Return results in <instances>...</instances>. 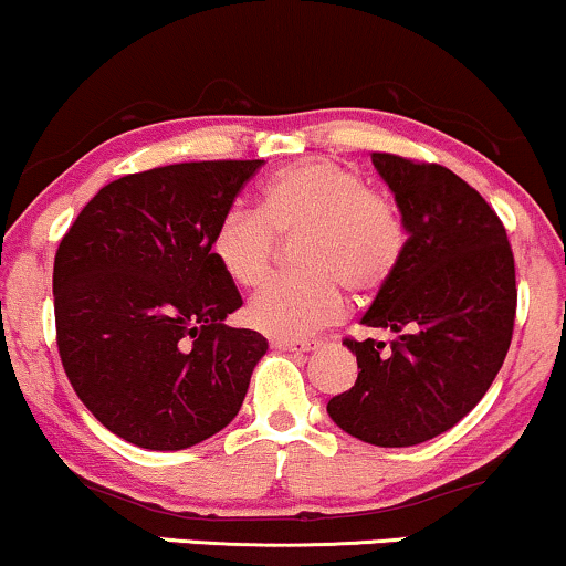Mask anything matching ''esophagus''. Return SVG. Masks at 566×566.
<instances>
[{"instance_id": "34e87169", "label": "esophagus", "mask_w": 566, "mask_h": 566, "mask_svg": "<svg viewBox=\"0 0 566 566\" xmlns=\"http://www.w3.org/2000/svg\"><path fill=\"white\" fill-rule=\"evenodd\" d=\"M272 347L281 352H312L321 347V342H315V338H312V342H289V338H275Z\"/></svg>"}]
</instances>
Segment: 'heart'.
<instances>
[{"label": "heart", "instance_id": "obj_1", "mask_svg": "<svg viewBox=\"0 0 566 566\" xmlns=\"http://www.w3.org/2000/svg\"><path fill=\"white\" fill-rule=\"evenodd\" d=\"M294 241L302 272L259 291L245 321L275 338H304L338 321L344 291L374 296L400 270L405 222L387 192L365 188L363 177L328 158L283 166L264 179L254 211L230 209L211 232L217 268L238 289L268 281L275 238Z\"/></svg>", "mask_w": 566, "mask_h": 566}]
</instances>
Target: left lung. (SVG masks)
<instances>
[{
	"instance_id": "left-lung-1",
	"label": "left lung",
	"mask_w": 566,
	"mask_h": 566,
	"mask_svg": "<svg viewBox=\"0 0 566 566\" xmlns=\"http://www.w3.org/2000/svg\"><path fill=\"white\" fill-rule=\"evenodd\" d=\"M374 166L408 243L360 323L395 342H344L360 374L328 416L363 442L410 448L453 429L495 381L514 334V254L490 203L450 169L391 153Z\"/></svg>"
}]
</instances>
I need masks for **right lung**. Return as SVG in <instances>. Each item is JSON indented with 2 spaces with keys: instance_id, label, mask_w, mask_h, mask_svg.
<instances>
[{
  "instance_id": "1",
  "label": "right lung",
  "mask_w": 566,
  "mask_h": 566,
  "mask_svg": "<svg viewBox=\"0 0 566 566\" xmlns=\"http://www.w3.org/2000/svg\"><path fill=\"white\" fill-rule=\"evenodd\" d=\"M264 161L126 175L84 206L55 254L57 349L73 391L122 440L185 450L241 410L268 338L224 325L243 304L209 241Z\"/></svg>"
}]
</instances>
